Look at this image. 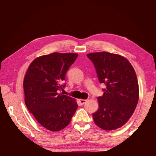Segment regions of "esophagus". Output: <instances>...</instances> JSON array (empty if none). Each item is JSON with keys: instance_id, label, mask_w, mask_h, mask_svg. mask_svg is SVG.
Segmentation results:
<instances>
[{"instance_id": "obj_1", "label": "esophagus", "mask_w": 156, "mask_h": 156, "mask_svg": "<svg viewBox=\"0 0 156 156\" xmlns=\"http://www.w3.org/2000/svg\"><path fill=\"white\" fill-rule=\"evenodd\" d=\"M87 101V100H79V102H80V103H81V105L84 104V103H85Z\"/></svg>"}]
</instances>
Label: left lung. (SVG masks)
<instances>
[{"label":"left lung","instance_id":"obj_1","mask_svg":"<svg viewBox=\"0 0 156 156\" xmlns=\"http://www.w3.org/2000/svg\"><path fill=\"white\" fill-rule=\"evenodd\" d=\"M104 83L103 95L98 98L99 108L93 113L95 124L104 130L124 126L133 115L139 96L138 80L130 62L124 56L108 52L87 54Z\"/></svg>","mask_w":156,"mask_h":156}]
</instances>
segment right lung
Listing matches in <instances>:
<instances>
[{
	"label": "right lung",
	"mask_w": 156,
	"mask_h": 156,
	"mask_svg": "<svg viewBox=\"0 0 156 156\" xmlns=\"http://www.w3.org/2000/svg\"><path fill=\"white\" fill-rule=\"evenodd\" d=\"M76 53H53L32 61L23 81L25 105L45 128L58 131L65 128L77 108L74 98L59 93L66 84V74L77 58Z\"/></svg>",
	"instance_id": "add662e5"
}]
</instances>
